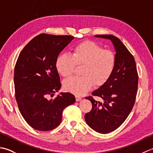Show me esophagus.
<instances>
[{"label": "esophagus", "mask_w": 153, "mask_h": 153, "mask_svg": "<svg viewBox=\"0 0 153 153\" xmlns=\"http://www.w3.org/2000/svg\"><path fill=\"white\" fill-rule=\"evenodd\" d=\"M82 97H79V96H76V101H80L81 100H82Z\"/></svg>", "instance_id": "1"}]
</instances>
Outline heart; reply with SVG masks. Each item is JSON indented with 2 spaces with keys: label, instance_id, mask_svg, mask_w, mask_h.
<instances>
[{
  "label": "heart",
  "instance_id": "1",
  "mask_svg": "<svg viewBox=\"0 0 153 153\" xmlns=\"http://www.w3.org/2000/svg\"><path fill=\"white\" fill-rule=\"evenodd\" d=\"M76 66L83 65L82 77H72L63 82L64 89L76 95H83L93 85L99 87L109 79L114 70L116 56L112 51L103 48L91 41H85L76 45L71 55L62 54L56 60L58 74L70 77Z\"/></svg>",
  "mask_w": 153,
  "mask_h": 153
}]
</instances>
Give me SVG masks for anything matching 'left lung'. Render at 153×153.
<instances>
[{"mask_svg":"<svg viewBox=\"0 0 153 153\" xmlns=\"http://www.w3.org/2000/svg\"><path fill=\"white\" fill-rule=\"evenodd\" d=\"M96 37L109 39L116 52V65L112 76L103 85L92 93L102 102L86 97L92 109L85 115L87 124L100 134L115 130L128 118L134 107L137 91L138 74L135 61L122 42L112 35H97Z\"/></svg>","mask_w":153,"mask_h":153,"instance_id":"8db88e82","label":"left lung"}]
</instances>
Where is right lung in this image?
<instances>
[{"instance_id": "right-lung-1", "label": "right lung", "mask_w": 153, "mask_h": 153, "mask_svg": "<svg viewBox=\"0 0 153 153\" xmlns=\"http://www.w3.org/2000/svg\"><path fill=\"white\" fill-rule=\"evenodd\" d=\"M74 39L70 35L42 33L34 37L19 53L14 68L15 97L23 118L39 131H50L60 124L64 109L76 102L70 93H60L56 60Z\"/></svg>"}]
</instances>
